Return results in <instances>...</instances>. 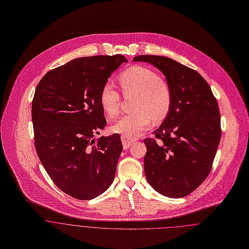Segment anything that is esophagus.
Here are the masks:
<instances>
[{
	"mask_svg": "<svg viewBox=\"0 0 249 249\" xmlns=\"http://www.w3.org/2000/svg\"><path fill=\"white\" fill-rule=\"evenodd\" d=\"M121 140H122V144H123L124 149H128L136 141L134 138H127L125 136L121 137Z\"/></svg>",
	"mask_w": 249,
	"mask_h": 249,
	"instance_id": "esophagus-1",
	"label": "esophagus"
}]
</instances>
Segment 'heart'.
I'll list each match as a JSON object with an SVG mask.
<instances>
[{
	"mask_svg": "<svg viewBox=\"0 0 249 249\" xmlns=\"http://www.w3.org/2000/svg\"><path fill=\"white\" fill-rule=\"evenodd\" d=\"M118 82L125 96H136L133 102V110L136 111L117 120L112 126L113 132L136 138L151 124L152 118L160 122L168 115L173 101L172 89L155 71L141 65L133 66L119 74ZM99 101L109 117L117 115L121 97L111 84L101 88Z\"/></svg>",
	"mask_w": 249,
	"mask_h": 249,
	"instance_id": "heart-1",
	"label": "heart"
}]
</instances>
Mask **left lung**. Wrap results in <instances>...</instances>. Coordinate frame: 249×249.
Returning <instances> with one entry per match:
<instances>
[{
    "mask_svg": "<svg viewBox=\"0 0 249 249\" xmlns=\"http://www.w3.org/2000/svg\"><path fill=\"white\" fill-rule=\"evenodd\" d=\"M165 75L173 94L164 122L145 138L144 172L150 185L168 197H183L208 177L221 140V114L205 79L168 57L138 55Z\"/></svg>",
    "mask_w": 249,
    "mask_h": 249,
    "instance_id": "obj_1",
    "label": "left lung"
}]
</instances>
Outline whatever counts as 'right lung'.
Segmentation results:
<instances>
[{"label": "right lung", "instance_id": "1", "mask_svg": "<svg viewBox=\"0 0 249 249\" xmlns=\"http://www.w3.org/2000/svg\"><path fill=\"white\" fill-rule=\"evenodd\" d=\"M126 57L73 59L47 72L31 106L34 144L56 186L82 200L111 186L123 146L120 136L94 138L107 121L99 101L101 88Z\"/></svg>", "mask_w": 249, "mask_h": 249}]
</instances>
